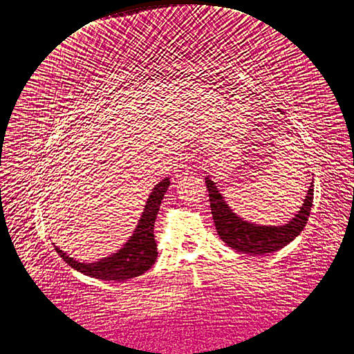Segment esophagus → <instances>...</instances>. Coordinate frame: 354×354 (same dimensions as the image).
<instances>
[{
	"mask_svg": "<svg viewBox=\"0 0 354 354\" xmlns=\"http://www.w3.org/2000/svg\"><path fill=\"white\" fill-rule=\"evenodd\" d=\"M178 167L185 170V169H189L191 167V157L189 156H182L178 158Z\"/></svg>",
	"mask_w": 354,
	"mask_h": 354,
	"instance_id": "34e87169",
	"label": "esophagus"
}]
</instances>
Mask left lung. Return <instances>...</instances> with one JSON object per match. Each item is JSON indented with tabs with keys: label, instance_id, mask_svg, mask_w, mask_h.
Instances as JSON below:
<instances>
[{
	"label": "left lung",
	"instance_id": "obj_1",
	"mask_svg": "<svg viewBox=\"0 0 354 354\" xmlns=\"http://www.w3.org/2000/svg\"><path fill=\"white\" fill-rule=\"evenodd\" d=\"M213 222L219 236L227 247L244 254H266L278 252L300 235L309 221L313 204V182L307 189L306 198L299 213L282 226H257L239 219L225 203L214 182L206 176Z\"/></svg>",
	"mask_w": 354,
	"mask_h": 354
}]
</instances>
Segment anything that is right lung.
I'll use <instances>...</instances> for the list:
<instances>
[{"label":"right lung","instance_id":"add662e5","mask_svg":"<svg viewBox=\"0 0 354 354\" xmlns=\"http://www.w3.org/2000/svg\"><path fill=\"white\" fill-rule=\"evenodd\" d=\"M169 178H165L153 188V192L147 200L145 209L142 212L138 226L133 231V235L118 253L106 259H101L100 261H95V263L86 265L79 263L77 260L66 256V253H63L59 247H55V252L63 257L67 265L93 278L120 282L142 275L144 272H147L154 265L157 259L154 222L158 209H160L162 200L165 197V192L169 188Z\"/></svg>","mask_w":354,"mask_h":354}]
</instances>
